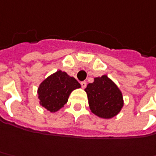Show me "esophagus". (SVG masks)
Listing matches in <instances>:
<instances>
[{"mask_svg": "<svg viewBox=\"0 0 156 156\" xmlns=\"http://www.w3.org/2000/svg\"><path fill=\"white\" fill-rule=\"evenodd\" d=\"M86 85H87L86 81H83V82H81V86H82V88H85V87H86Z\"/></svg>", "mask_w": 156, "mask_h": 156, "instance_id": "obj_1", "label": "esophagus"}]
</instances>
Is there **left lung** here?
Listing matches in <instances>:
<instances>
[{"label":"left lung","instance_id":"1","mask_svg":"<svg viewBox=\"0 0 156 156\" xmlns=\"http://www.w3.org/2000/svg\"><path fill=\"white\" fill-rule=\"evenodd\" d=\"M87 93L90 110L99 117L111 118L123 106L122 95L118 87L106 75L95 78L84 90Z\"/></svg>","mask_w":156,"mask_h":156}]
</instances>
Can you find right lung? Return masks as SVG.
Here are the masks:
<instances>
[{"label":"right lung","mask_w":156,"mask_h":156,"mask_svg":"<svg viewBox=\"0 0 156 156\" xmlns=\"http://www.w3.org/2000/svg\"><path fill=\"white\" fill-rule=\"evenodd\" d=\"M80 87V83L73 77L58 71L45 79L38 89L41 105L50 112L58 111L67 103L73 90Z\"/></svg>","instance_id":"obj_1"}]
</instances>
